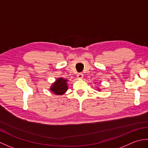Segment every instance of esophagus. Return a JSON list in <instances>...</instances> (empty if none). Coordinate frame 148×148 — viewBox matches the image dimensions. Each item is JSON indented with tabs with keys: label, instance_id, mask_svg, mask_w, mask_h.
Returning a JSON list of instances; mask_svg holds the SVG:
<instances>
[{
	"label": "esophagus",
	"instance_id": "esophagus-1",
	"mask_svg": "<svg viewBox=\"0 0 148 148\" xmlns=\"http://www.w3.org/2000/svg\"><path fill=\"white\" fill-rule=\"evenodd\" d=\"M84 77V75L82 73H78L77 74V78H78V79H82V78Z\"/></svg>",
	"mask_w": 148,
	"mask_h": 148
}]
</instances>
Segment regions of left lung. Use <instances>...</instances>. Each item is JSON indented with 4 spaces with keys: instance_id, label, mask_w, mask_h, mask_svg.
<instances>
[{
    "instance_id": "left-lung-1",
    "label": "left lung",
    "mask_w": 148,
    "mask_h": 148,
    "mask_svg": "<svg viewBox=\"0 0 148 148\" xmlns=\"http://www.w3.org/2000/svg\"><path fill=\"white\" fill-rule=\"evenodd\" d=\"M98 89V91H101V90H100V89H99V88H98V89Z\"/></svg>"
}]
</instances>
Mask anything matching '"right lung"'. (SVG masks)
I'll list each match as a JSON object with an SVG mask.
<instances>
[{
	"label": "right lung",
	"instance_id": "right-lung-1",
	"mask_svg": "<svg viewBox=\"0 0 148 148\" xmlns=\"http://www.w3.org/2000/svg\"><path fill=\"white\" fill-rule=\"evenodd\" d=\"M68 79L59 77L52 83L50 87V91L56 95H62L68 91Z\"/></svg>",
	"mask_w": 148,
	"mask_h": 148
}]
</instances>
